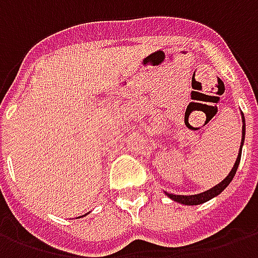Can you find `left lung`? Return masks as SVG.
Instances as JSON below:
<instances>
[{
    "label": "left lung",
    "instance_id": "1",
    "mask_svg": "<svg viewBox=\"0 0 258 258\" xmlns=\"http://www.w3.org/2000/svg\"><path fill=\"white\" fill-rule=\"evenodd\" d=\"M242 121H243V125H242V145H243V141H244V116L243 113H242ZM242 145H240V149H239V155L238 159H236V162H235V166L231 170V173L228 174L227 178L221 181L220 184H217L214 188H211V189L206 190V192H202V194L198 195H189V196H186V195H173V194H167V196L170 199L175 200V202H178V203H182V205L186 206H194V205H202V203H205L207 200L213 199L214 196L217 195H220L222 190L227 188L229 182L232 181V178L235 177V174H236V170H238L239 162H240V156H242Z\"/></svg>",
    "mask_w": 258,
    "mask_h": 258
}]
</instances>
